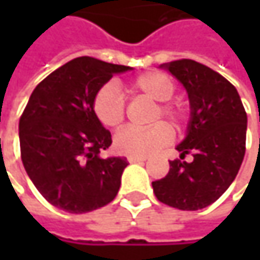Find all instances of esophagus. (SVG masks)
Masks as SVG:
<instances>
[{
	"label": "esophagus",
	"instance_id": "esophagus-1",
	"mask_svg": "<svg viewBox=\"0 0 260 260\" xmlns=\"http://www.w3.org/2000/svg\"><path fill=\"white\" fill-rule=\"evenodd\" d=\"M128 161L129 162H144L146 158H140V156H128Z\"/></svg>",
	"mask_w": 260,
	"mask_h": 260
}]
</instances>
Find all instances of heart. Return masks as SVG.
I'll return each instance as SVG.
<instances>
[{
    "instance_id": "1",
    "label": "heart",
    "mask_w": 260,
    "mask_h": 260,
    "mask_svg": "<svg viewBox=\"0 0 260 260\" xmlns=\"http://www.w3.org/2000/svg\"><path fill=\"white\" fill-rule=\"evenodd\" d=\"M128 91L132 96H144L159 102L155 108L153 119H169L175 125H181L186 119V111L178 102H170L176 91V82L164 72H146L128 82ZM93 114L98 122L110 129H116L125 119V101L114 84H105L93 98ZM173 129L161 122L147 129L126 128L114 137L117 152L128 156H149L173 141Z\"/></svg>"
}]
</instances>
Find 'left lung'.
<instances>
[{
	"instance_id": "left-lung-1",
	"label": "left lung",
	"mask_w": 260,
	"mask_h": 260,
	"mask_svg": "<svg viewBox=\"0 0 260 260\" xmlns=\"http://www.w3.org/2000/svg\"><path fill=\"white\" fill-rule=\"evenodd\" d=\"M186 88L191 119L186 137L176 147L181 159L170 161L166 178L152 182L156 199L182 211L209 206L231 186L245 153L247 113L234 85L194 60L162 64Z\"/></svg>"
}]
</instances>
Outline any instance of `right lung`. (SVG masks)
<instances>
[{
	"label": "right lung",
	"mask_w": 260,
	"mask_h": 260,
	"mask_svg": "<svg viewBox=\"0 0 260 260\" xmlns=\"http://www.w3.org/2000/svg\"><path fill=\"white\" fill-rule=\"evenodd\" d=\"M129 66L93 57L63 64L29 96L19 120L21 158L39 192L55 208L84 214L108 205L119 192L126 158H101L111 134L93 114L96 91Z\"/></svg>",
	"instance_id": "1"
}]
</instances>
